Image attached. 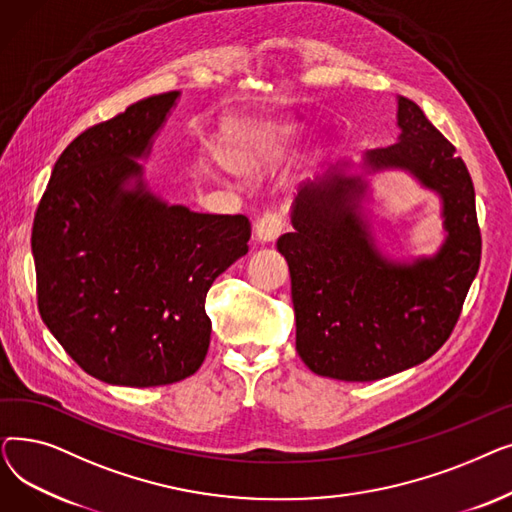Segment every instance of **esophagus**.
Segmentation results:
<instances>
[{
	"instance_id": "1",
	"label": "esophagus",
	"mask_w": 512,
	"mask_h": 512,
	"mask_svg": "<svg viewBox=\"0 0 512 512\" xmlns=\"http://www.w3.org/2000/svg\"><path fill=\"white\" fill-rule=\"evenodd\" d=\"M284 230V215L280 211H265L255 224V236L263 242H274Z\"/></svg>"
}]
</instances>
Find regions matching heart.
<instances>
[{
    "label": "heart",
    "mask_w": 512,
    "mask_h": 512,
    "mask_svg": "<svg viewBox=\"0 0 512 512\" xmlns=\"http://www.w3.org/2000/svg\"><path fill=\"white\" fill-rule=\"evenodd\" d=\"M286 134L288 128L278 124L242 126L236 134V143L228 151V157L234 166L242 170H253L278 153V147L282 139H286Z\"/></svg>",
    "instance_id": "heart-1"
}]
</instances>
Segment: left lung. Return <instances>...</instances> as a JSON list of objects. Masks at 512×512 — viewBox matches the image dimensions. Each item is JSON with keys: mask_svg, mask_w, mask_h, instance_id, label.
I'll return each mask as SVG.
<instances>
[{"mask_svg": "<svg viewBox=\"0 0 512 512\" xmlns=\"http://www.w3.org/2000/svg\"><path fill=\"white\" fill-rule=\"evenodd\" d=\"M398 143L365 153L371 168H402L444 201L448 238L432 259L388 263L359 215V178L330 174L299 191L286 257L297 351L342 382H375L423 363L450 338L479 270L475 188L454 145L421 107L398 97Z\"/></svg>", "mask_w": 512, "mask_h": 512, "instance_id": "8db88e82", "label": "left lung"}]
</instances>
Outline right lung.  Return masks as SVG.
<instances>
[{
  "mask_svg": "<svg viewBox=\"0 0 512 512\" xmlns=\"http://www.w3.org/2000/svg\"><path fill=\"white\" fill-rule=\"evenodd\" d=\"M178 91L128 105L64 149L33 222L37 305L93 378L130 388L180 382L205 361L213 280L247 255V215L195 213L126 191Z\"/></svg>",
  "mask_w": 512,
  "mask_h": 512,
  "instance_id": "right-lung-1",
  "label": "right lung"
}]
</instances>
